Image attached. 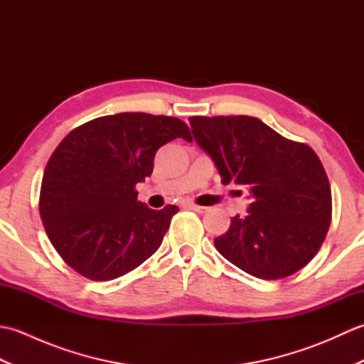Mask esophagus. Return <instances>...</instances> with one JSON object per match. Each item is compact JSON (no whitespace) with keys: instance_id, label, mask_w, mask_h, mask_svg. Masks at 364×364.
<instances>
[{"instance_id":"1","label":"esophagus","mask_w":364,"mask_h":364,"mask_svg":"<svg viewBox=\"0 0 364 364\" xmlns=\"http://www.w3.org/2000/svg\"><path fill=\"white\" fill-rule=\"evenodd\" d=\"M188 208H189V210H192V211L198 213V214H203V213H206V211H208V208H205V206H198V205H196V203H188Z\"/></svg>"}]
</instances>
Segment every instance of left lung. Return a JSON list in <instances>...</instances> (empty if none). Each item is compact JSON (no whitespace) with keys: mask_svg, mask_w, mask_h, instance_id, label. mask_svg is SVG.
<instances>
[{"mask_svg":"<svg viewBox=\"0 0 364 364\" xmlns=\"http://www.w3.org/2000/svg\"><path fill=\"white\" fill-rule=\"evenodd\" d=\"M196 142L214 161L223 184L250 192L247 215L231 219L215 249L231 264L264 280L296 274L326 239L331 191L318 154L280 136L257 117H191Z\"/></svg>","mask_w":364,"mask_h":364,"instance_id":"8db88e82","label":"left lung"}]
</instances>
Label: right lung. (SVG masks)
I'll return each mask as SVG.
<instances>
[{
  "label": "right lung",
  "instance_id": "add662e5",
  "mask_svg": "<svg viewBox=\"0 0 364 364\" xmlns=\"http://www.w3.org/2000/svg\"><path fill=\"white\" fill-rule=\"evenodd\" d=\"M176 137L192 142L180 119L120 112L84 123L58 145L38 210L53 247L76 272L114 280L159 249L178 206L151 210L134 188L151 175L159 146Z\"/></svg>",
  "mask_w": 364,
  "mask_h": 364
}]
</instances>
